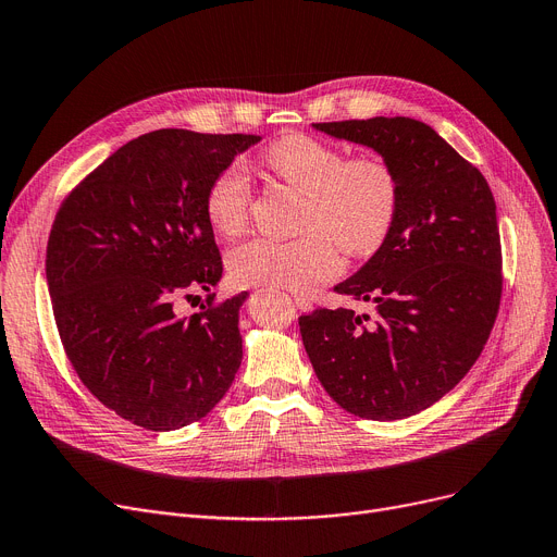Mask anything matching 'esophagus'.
Returning a JSON list of instances; mask_svg holds the SVG:
<instances>
[{"label":"esophagus","mask_w":557,"mask_h":557,"mask_svg":"<svg viewBox=\"0 0 557 557\" xmlns=\"http://www.w3.org/2000/svg\"><path fill=\"white\" fill-rule=\"evenodd\" d=\"M294 302H296L298 309H309V307H311L309 298H305V296H294Z\"/></svg>","instance_id":"obj_1"}]
</instances>
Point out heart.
Listing matches in <instances>:
<instances>
[{"label":"heart","instance_id":"b5f03b06","mask_svg":"<svg viewBox=\"0 0 557 557\" xmlns=\"http://www.w3.org/2000/svg\"><path fill=\"white\" fill-rule=\"evenodd\" d=\"M265 165L305 196L302 230L294 240L252 238L227 257L234 282L265 288H302L325 282L338 271L332 244L350 257L375 252L389 234L400 186L394 168L382 159H348L334 145L292 134L263 154ZM207 219L223 236L244 232L250 211V180L232 163L207 193Z\"/></svg>","mask_w":557,"mask_h":557}]
</instances>
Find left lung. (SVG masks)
Wrapping results in <instances>:
<instances>
[{"label":"left lung","mask_w":557,"mask_h":557,"mask_svg":"<svg viewBox=\"0 0 557 557\" xmlns=\"http://www.w3.org/2000/svg\"><path fill=\"white\" fill-rule=\"evenodd\" d=\"M371 148L400 186L394 225L336 294L375 305L300 317L317 377L346 412L371 421L414 417L475 364L500 305V236L487 180L412 117L311 125Z\"/></svg>","instance_id":"1"}]
</instances>
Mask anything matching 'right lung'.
Returning a JSON list of instances; mask_svg holds the SVG:
<instances>
[{
	"mask_svg": "<svg viewBox=\"0 0 557 557\" xmlns=\"http://www.w3.org/2000/svg\"><path fill=\"white\" fill-rule=\"evenodd\" d=\"M259 140L143 134L95 168L57 213L45 271L67 359L95 398L145 430L207 417L244 359L238 309L248 292L190 319L173 302L221 282L207 193Z\"/></svg>",
	"mask_w": 557,
	"mask_h": 557,
	"instance_id": "1",
	"label": "right lung"
}]
</instances>
